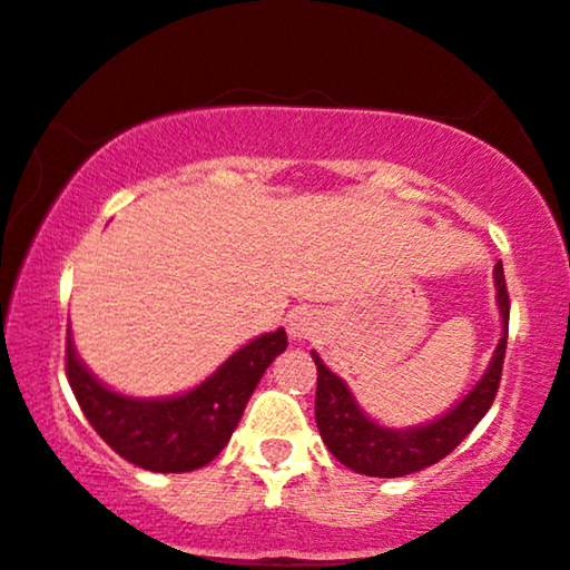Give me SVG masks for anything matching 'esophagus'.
<instances>
[{
	"mask_svg": "<svg viewBox=\"0 0 570 570\" xmlns=\"http://www.w3.org/2000/svg\"><path fill=\"white\" fill-rule=\"evenodd\" d=\"M287 330H291L293 337H306L308 332H312V316H308L306 312L293 314L291 320H287Z\"/></svg>",
	"mask_w": 570,
	"mask_h": 570,
	"instance_id": "34e87169",
	"label": "esophagus"
}]
</instances>
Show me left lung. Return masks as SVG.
I'll use <instances>...</instances> for the list:
<instances>
[{
    "instance_id": "8db88e82",
    "label": "left lung",
    "mask_w": 570,
    "mask_h": 570,
    "mask_svg": "<svg viewBox=\"0 0 570 570\" xmlns=\"http://www.w3.org/2000/svg\"><path fill=\"white\" fill-rule=\"evenodd\" d=\"M494 285H498V306L502 314V337L494 348L492 364L476 382V387L453 411H448L432 424L413 426L405 432L380 426L376 421L364 416L345 382L337 374H332L312 351L316 364V426H320L324 445L340 463L366 476L395 479L413 474V471L426 469V465L453 453L465 434L484 419L500 387L508 345V320H511V298H508L502 262L494 264Z\"/></svg>"
}]
</instances>
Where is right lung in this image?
<instances>
[{"mask_svg": "<svg viewBox=\"0 0 570 570\" xmlns=\"http://www.w3.org/2000/svg\"><path fill=\"white\" fill-rule=\"evenodd\" d=\"M285 348V330L269 332L227 358L190 393L136 401L107 390L80 364L68 330L65 374L88 424L117 455L157 474H183L222 453L262 374Z\"/></svg>", "mask_w": 570, "mask_h": 570, "instance_id": "right-lung-1", "label": "right lung"}]
</instances>
